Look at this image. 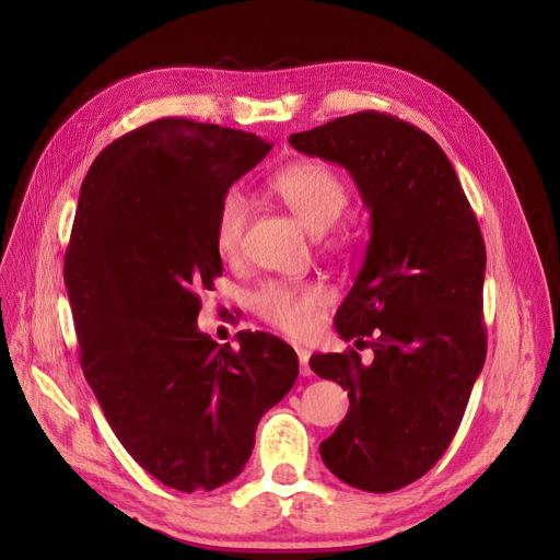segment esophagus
<instances>
[{
    "instance_id": "34e87169",
    "label": "esophagus",
    "mask_w": 560,
    "mask_h": 560,
    "mask_svg": "<svg viewBox=\"0 0 560 560\" xmlns=\"http://www.w3.org/2000/svg\"><path fill=\"white\" fill-rule=\"evenodd\" d=\"M296 354H299V362H301V374L303 376H311V366H308L311 350L306 346H296Z\"/></svg>"
}]
</instances>
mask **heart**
<instances>
[{"mask_svg":"<svg viewBox=\"0 0 560 560\" xmlns=\"http://www.w3.org/2000/svg\"><path fill=\"white\" fill-rule=\"evenodd\" d=\"M270 189L313 233L329 231L348 208V189L341 177L331 167L313 161L287 165L270 179ZM247 219L249 202L245 194L229 189L219 200L214 217V243L224 257H235L241 252ZM325 303V287L315 282H268L252 296L254 313L270 327L292 336L313 331Z\"/></svg>","mask_w":560,"mask_h":560,"instance_id":"obj_1","label":"heart"}]
</instances>
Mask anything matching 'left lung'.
<instances>
[{
  "instance_id": "1",
  "label": "left lung",
  "mask_w": 560,
  "mask_h": 560,
  "mask_svg": "<svg viewBox=\"0 0 560 560\" xmlns=\"http://www.w3.org/2000/svg\"><path fill=\"white\" fill-rule=\"evenodd\" d=\"M290 144L343 165L371 219L364 264L334 325L374 360L354 350L311 358L350 397L319 455L348 486L393 493L444 455L486 362L479 222L444 149L395 116H341L290 135Z\"/></svg>"
}]
</instances>
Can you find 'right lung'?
I'll return each instance as SVG.
<instances>
[{
    "label": "right lung",
    "instance_id": "obj_1",
    "mask_svg": "<svg viewBox=\"0 0 560 560\" xmlns=\"http://www.w3.org/2000/svg\"><path fill=\"white\" fill-rule=\"evenodd\" d=\"M270 142L159 118L100 151L65 252L81 369L118 442L161 483L196 493L243 471L261 416L299 376L292 346L198 329L200 290L222 276L214 217Z\"/></svg>",
    "mask_w": 560,
    "mask_h": 560
}]
</instances>
